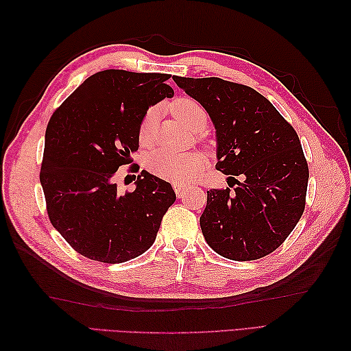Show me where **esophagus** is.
Returning <instances> with one entry per match:
<instances>
[{
    "instance_id": "obj_1",
    "label": "esophagus",
    "mask_w": 351,
    "mask_h": 351,
    "mask_svg": "<svg viewBox=\"0 0 351 351\" xmlns=\"http://www.w3.org/2000/svg\"><path fill=\"white\" fill-rule=\"evenodd\" d=\"M173 189H175V193L178 195V197H182L185 195V191L189 190V185H185V184H173Z\"/></svg>"
}]
</instances>
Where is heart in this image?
<instances>
[{"label": "heart", "mask_w": 351, "mask_h": 351, "mask_svg": "<svg viewBox=\"0 0 351 351\" xmlns=\"http://www.w3.org/2000/svg\"><path fill=\"white\" fill-rule=\"evenodd\" d=\"M171 113L191 131H202L208 123L205 108L196 99L178 98L170 106ZM156 119L155 108H149L140 122L138 140L141 145H151L155 137ZM202 156L199 154H175L167 149H158L147 155L146 167L155 176L175 184H187L196 178L202 169Z\"/></svg>", "instance_id": "heart-1"}]
</instances>
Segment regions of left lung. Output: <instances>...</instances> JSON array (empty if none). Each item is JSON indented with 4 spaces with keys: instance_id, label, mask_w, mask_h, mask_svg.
Listing matches in <instances>:
<instances>
[{
    "instance_id": "8db88e82",
    "label": "left lung",
    "mask_w": 351,
    "mask_h": 351,
    "mask_svg": "<svg viewBox=\"0 0 351 351\" xmlns=\"http://www.w3.org/2000/svg\"><path fill=\"white\" fill-rule=\"evenodd\" d=\"M173 81L210 114L217 141L215 169L234 181H228L232 191H206L200 229L208 245L232 261L268 255L304 211L309 170L299 136L252 87L214 77Z\"/></svg>"
}]
</instances>
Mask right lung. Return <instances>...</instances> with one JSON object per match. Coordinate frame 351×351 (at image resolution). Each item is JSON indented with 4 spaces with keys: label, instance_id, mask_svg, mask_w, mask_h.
Instances as JSON below:
<instances>
[{
    "label": "right lung",
    "instance_id": "obj_1",
    "mask_svg": "<svg viewBox=\"0 0 351 351\" xmlns=\"http://www.w3.org/2000/svg\"><path fill=\"white\" fill-rule=\"evenodd\" d=\"M167 73L108 69L88 77L60 107L45 134L40 184L49 220L81 255L107 264L140 256L154 244L173 205L171 185L141 170L121 193L117 169L138 149L149 107L173 98Z\"/></svg>",
    "mask_w": 351,
    "mask_h": 351
}]
</instances>
